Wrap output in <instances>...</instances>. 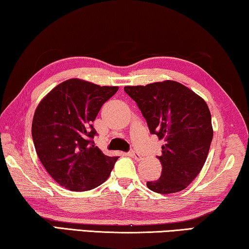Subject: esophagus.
<instances>
[{
  "label": "esophagus",
  "instance_id": "esophagus-1",
  "mask_svg": "<svg viewBox=\"0 0 249 249\" xmlns=\"http://www.w3.org/2000/svg\"><path fill=\"white\" fill-rule=\"evenodd\" d=\"M129 157H132L133 159H135V160H137V161H140V160H142V157H141L140 154H137V153H135L134 151H132V152H129Z\"/></svg>",
  "mask_w": 249,
  "mask_h": 249
}]
</instances>
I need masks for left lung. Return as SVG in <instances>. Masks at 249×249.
Instances as JSON below:
<instances>
[{
  "label": "left lung",
  "instance_id": "1",
  "mask_svg": "<svg viewBox=\"0 0 249 249\" xmlns=\"http://www.w3.org/2000/svg\"><path fill=\"white\" fill-rule=\"evenodd\" d=\"M124 90L137 104L151 134L164 140L161 177L146 182L162 195L183 190L201 171L213 131L211 114L203 99L173 80L126 86Z\"/></svg>",
  "mask_w": 249,
  "mask_h": 249
}]
</instances>
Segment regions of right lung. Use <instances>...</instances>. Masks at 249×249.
<instances>
[{
  "instance_id": "1",
  "label": "right lung",
  "mask_w": 249,
  "mask_h": 249,
  "mask_svg": "<svg viewBox=\"0 0 249 249\" xmlns=\"http://www.w3.org/2000/svg\"><path fill=\"white\" fill-rule=\"evenodd\" d=\"M118 87L69 79L36 107L32 139L40 161L55 182L71 191L91 190L109 177L117 157L95 145L92 122Z\"/></svg>"
}]
</instances>
